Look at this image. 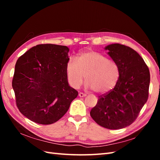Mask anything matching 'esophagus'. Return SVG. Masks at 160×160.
<instances>
[{
	"mask_svg": "<svg viewBox=\"0 0 160 160\" xmlns=\"http://www.w3.org/2000/svg\"><path fill=\"white\" fill-rule=\"evenodd\" d=\"M79 96L80 97V98H83V97H85L86 96V94H85V93H79Z\"/></svg>",
	"mask_w": 160,
	"mask_h": 160,
	"instance_id": "34e87169",
	"label": "esophagus"
}]
</instances>
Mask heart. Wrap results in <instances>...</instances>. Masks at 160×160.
Listing matches in <instances>:
<instances>
[{
    "label": "heart",
    "instance_id": "heart-1",
    "mask_svg": "<svg viewBox=\"0 0 160 160\" xmlns=\"http://www.w3.org/2000/svg\"><path fill=\"white\" fill-rule=\"evenodd\" d=\"M65 68L67 80L72 88H79L85 75L86 88L99 94L113 89L119 78L118 65L95 51L81 52L77 59L69 57Z\"/></svg>",
    "mask_w": 160,
    "mask_h": 160
}]
</instances>
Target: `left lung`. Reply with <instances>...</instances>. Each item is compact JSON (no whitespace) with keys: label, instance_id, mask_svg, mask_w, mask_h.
Wrapping results in <instances>:
<instances>
[{"label":"left lung","instance_id":"8db88e82","mask_svg":"<svg viewBox=\"0 0 160 160\" xmlns=\"http://www.w3.org/2000/svg\"><path fill=\"white\" fill-rule=\"evenodd\" d=\"M105 50L118 65L119 78L112 90L99 97L90 115L101 126L119 129L132 124L147 102L149 71L142 57L132 48L115 43L106 46Z\"/></svg>","mask_w":160,"mask_h":160}]
</instances>
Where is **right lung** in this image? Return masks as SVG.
Here are the masks:
<instances>
[{
    "label": "right lung",
    "instance_id": "right-lung-1",
    "mask_svg": "<svg viewBox=\"0 0 160 160\" xmlns=\"http://www.w3.org/2000/svg\"><path fill=\"white\" fill-rule=\"evenodd\" d=\"M69 51L67 46L42 44L18 59L12 88L18 109L32 122L42 125L55 123L78 95L67 77Z\"/></svg>",
    "mask_w": 160,
    "mask_h": 160
}]
</instances>
